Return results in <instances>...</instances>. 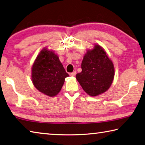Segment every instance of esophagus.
<instances>
[{
	"instance_id": "esophagus-1",
	"label": "esophagus",
	"mask_w": 145,
	"mask_h": 145,
	"mask_svg": "<svg viewBox=\"0 0 145 145\" xmlns=\"http://www.w3.org/2000/svg\"><path fill=\"white\" fill-rule=\"evenodd\" d=\"M76 73H77V72H76L75 71H74V72H73L72 73H70V76H75Z\"/></svg>"
}]
</instances>
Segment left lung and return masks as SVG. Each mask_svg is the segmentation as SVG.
Returning <instances> with one entry per match:
<instances>
[{
	"instance_id": "1",
	"label": "left lung",
	"mask_w": 145,
	"mask_h": 145,
	"mask_svg": "<svg viewBox=\"0 0 145 145\" xmlns=\"http://www.w3.org/2000/svg\"><path fill=\"white\" fill-rule=\"evenodd\" d=\"M82 72L76 78L89 95L98 96L106 91L114 78V67L101 46L88 51L81 64Z\"/></svg>"
}]
</instances>
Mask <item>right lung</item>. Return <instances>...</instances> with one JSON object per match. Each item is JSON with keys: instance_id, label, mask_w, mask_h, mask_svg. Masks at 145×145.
Returning <instances> with one entry per match:
<instances>
[{"instance_id": "obj_1", "label": "right lung", "mask_w": 145, "mask_h": 145, "mask_svg": "<svg viewBox=\"0 0 145 145\" xmlns=\"http://www.w3.org/2000/svg\"><path fill=\"white\" fill-rule=\"evenodd\" d=\"M31 80L38 90L49 96L59 93L69 75L66 72L59 57L53 52L44 49L33 65Z\"/></svg>"}]
</instances>
